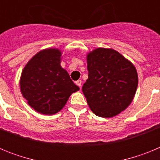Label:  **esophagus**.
I'll return each mask as SVG.
<instances>
[{"label":"esophagus","mask_w":160,"mask_h":160,"mask_svg":"<svg viewBox=\"0 0 160 160\" xmlns=\"http://www.w3.org/2000/svg\"><path fill=\"white\" fill-rule=\"evenodd\" d=\"M75 83H76V85H77V86H78V87L81 88V86H82V81H81V80H78V81L75 82Z\"/></svg>","instance_id":"esophagus-1"}]
</instances>
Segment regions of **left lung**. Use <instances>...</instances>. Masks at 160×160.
<instances>
[{
  "label": "left lung",
  "instance_id": "left-lung-1",
  "mask_svg": "<svg viewBox=\"0 0 160 160\" xmlns=\"http://www.w3.org/2000/svg\"><path fill=\"white\" fill-rule=\"evenodd\" d=\"M88 79L82 86L90 110L103 118H111L132 102L138 74L134 65L112 49L98 48L87 55Z\"/></svg>",
  "mask_w": 160,
  "mask_h": 160
}]
</instances>
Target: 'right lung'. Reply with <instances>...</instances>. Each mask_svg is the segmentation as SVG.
Returning <instances> with one entry per match:
<instances>
[{"label": "right lung", "instance_id": "right-lung-1", "mask_svg": "<svg viewBox=\"0 0 160 160\" xmlns=\"http://www.w3.org/2000/svg\"><path fill=\"white\" fill-rule=\"evenodd\" d=\"M58 49L42 50L22 71L21 91L32 108L43 114H54L66 105L70 94L79 90L69 73L60 66Z\"/></svg>", "mask_w": 160, "mask_h": 160}]
</instances>
